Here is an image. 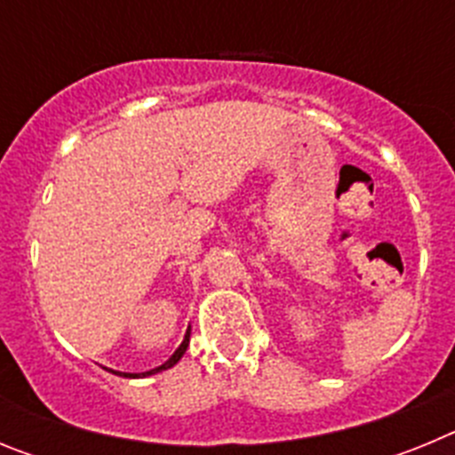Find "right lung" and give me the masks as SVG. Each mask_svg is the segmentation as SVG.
Here are the masks:
<instances>
[{"label":"right lung","instance_id":"add662e5","mask_svg":"<svg viewBox=\"0 0 455 455\" xmlns=\"http://www.w3.org/2000/svg\"><path fill=\"white\" fill-rule=\"evenodd\" d=\"M188 337H191V328H188V331H187V335H184V339H182V344H180V347H178V351L172 353V355L168 357L166 363H164V364H159V367H155V369H150V371H143V373H123V371H114V369H108V371H111V373H116V376H124V378L155 376V373H159V371H166V369L175 367V364H178L180 360H182V355H184V353H187V348H188Z\"/></svg>","mask_w":455,"mask_h":455}]
</instances>
